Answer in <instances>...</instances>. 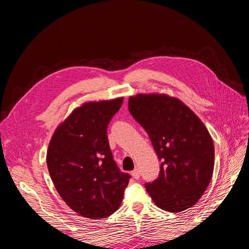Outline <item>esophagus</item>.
I'll return each mask as SVG.
<instances>
[{"label":"esophagus","mask_w":249,"mask_h":249,"mask_svg":"<svg viewBox=\"0 0 249 249\" xmlns=\"http://www.w3.org/2000/svg\"><path fill=\"white\" fill-rule=\"evenodd\" d=\"M131 176L135 178V179H138L139 177H140V173H139V170L138 169H135L131 172Z\"/></svg>","instance_id":"esophagus-1"}]
</instances>
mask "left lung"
<instances>
[{
  "label": "left lung",
  "mask_w": 249,
  "mask_h": 249,
  "mask_svg": "<svg viewBox=\"0 0 249 249\" xmlns=\"http://www.w3.org/2000/svg\"><path fill=\"white\" fill-rule=\"evenodd\" d=\"M129 110L161 161L159 178L145 184L149 196L171 213L191 208L206 191L214 170V143L206 125L182 101L166 93L132 95Z\"/></svg>",
  "instance_id": "8db88e82"
}]
</instances>
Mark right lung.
Segmentation results:
<instances>
[{"label":"right lung","mask_w":249,"mask_h":249,"mask_svg":"<svg viewBox=\"0 0 249 249\" xmlns=\"http://www.w3.org/2000/svg\"><path fill=\"white\" fill-rule=\"evenodd\" d=\"M123 102L116 97L83 103L56 127L49 143L47 164L56 190L71 210L90 219L118 210L129 184L107 137L108 124Z\"/></svg>","instance_id":"1"}]
</instances>
